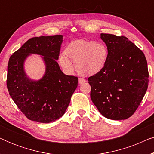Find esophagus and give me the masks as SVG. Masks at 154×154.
I'll use <instances>...</instances> for the list:
<instances>
[{
  "label": "esophagus",
  "instance_id": "esophagus-1",
  "mask_svg": "<svg viewBox=\"0 0 154 154\" xmlns=\"http://www.w3.org/2000/svg\"><path fill=\"white\" fill-rule=\"evenodd\" d=\"M84 83H85V80L83 79V78H79V83L80 85H81V84H83Z\"/></svg>",
  "mask_w": 154,
  "mask_h": 154
}]
</instances>
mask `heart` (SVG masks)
<instances>
[{"label":"heart","mask_w":154,"mask_h":154,"mask_svg":"<svg viewBox=\"0 0 154 154\" xmlns=\"http://www.w3.org/2000/svg\"><path fill=\"white\" fill-rule=\"evenodd\" d=\"M64 54L67 57L62 55L60 57V62L64 68L72 69L70 59L75 63L78 72L87 75L100 72L108 59V50L104 44L86 39L70 42L65 48Z\"/></svg>","instance_id":"heart-1"}]
</instances>
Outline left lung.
<instances>
[{
	"label": "left lung",
	"instance_id": "1",
	"mask_svg": "<svg viewBox=\"0 0 154 154\" xmlns=\"http://www.w3.org/2000/svg\"><path fill=\"white\" fill-rule=\"evenodd\" d=\"M108 59L100 72L90 76V97L101 114L111 120L133 115L149 85L144 54L125 36L101 33Z\"/></svg>",
	"mask_w": 154,
	"mask_h": 154
}]
</instances>
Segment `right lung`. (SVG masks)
Masks as SVG:
<instances>
[{
	"label": "right lung",
	"instance_id": "add662e5",
	"mask_svg": "<svg viewBox=\"0 0 154 154\" xmlns=\"http://www.w3.org/2000/svg\"><path fill=\"white\" fill-rule=\"evenodd\" d=\"M62 37L32 38L10 57L6 81L8 92L23 114L32 121L48 123L62 117L78 86V77L63 73L57 62ZM29 54L44 56L46 70L39 81H31L23 71L24 60Z\"/></svg>",
	"mask_w": 154,
	"mask_h": 154
}]
</instances>
